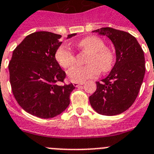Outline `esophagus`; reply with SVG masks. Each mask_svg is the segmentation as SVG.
<instances>
[{"instance_id":"34e87169","label":"esophagus","mask_w":154,"mask_h":154,"mask_svg":"<svg viewBox=\"0 0 154 154\" xmlns=\"http://www.w3.org/2000/svg\"><path fill=\"white\" fill-rule=\"evenodd\" d=\"M84 83H76V82H74V87H79V86L80 85H83V84H84Z\"/></svg>"}]
</instances>
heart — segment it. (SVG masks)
<instances>
[{"instance_id": "b5f03b06", "label": "heart", "mask_w": 154, "mask_h": 154, "mask_svg": "<svg viewBox=\"0 0 154 154\" xmlns=\"http://www.w3.org/2000/svg\"><path fill=\"white\" fill-rule=\"evenodd\" d=\"M77 47L81 51L89 54L86 60L87 66L74 67L68 71V77L73 82L83 83L88 79L94 78L100 74L111 69L113 55L111 51L105 48L103 40L96 36H89L80 40ZM55 59L58 64L64 69H69L75 62V55L66 45H61L55 53Z\"/></svg>"}]
</instances>
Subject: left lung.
<instances>
[{"label":"left lung","mask_w":154,"mask_h":154,"mask_svg":"<svg viewBox=\"0 0 154 154\" xmlns=\"http://www.w3.org/2000/svg\"><path fill=\"white\" fill-rule=\"evenodd\" d=\"M93 32L106 35L112 41L116 63L106 78L96 82L90 103L100 114H120L131 107L137 97L145 74L144 54L135 37L125 31L102 27Z\"/></svg>","instance_id":"8db88e82"}]
</instances>
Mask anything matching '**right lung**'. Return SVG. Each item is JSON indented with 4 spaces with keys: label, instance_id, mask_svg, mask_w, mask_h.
<instances>
[{
    "label": "right lung",
    "instance_id": "obj_1",
    "mask_svg": "<svg viewBox=\"0 0 154 154\" xmlns=\"http://www.w3.org/2000/svg\"><path fill=\"white\" fill-rule=\"evenodd\" d=\"M77 34L67 36L70 38ZM60 34L37 31L27 35L14 50L8 65L12 92L26 112L40 118L60 114L70 104L72 84L59 85L66 73L55 59L62 42Z\"/></svg>",
    "mask_w": 154,
    "mask_h": 154
}]
</instances>
